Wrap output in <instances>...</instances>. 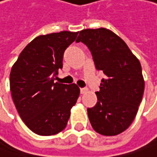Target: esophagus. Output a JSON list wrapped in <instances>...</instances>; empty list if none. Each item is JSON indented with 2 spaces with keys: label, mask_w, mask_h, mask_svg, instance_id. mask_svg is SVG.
Returning <instances> with one entry per match:
<instances>
[{
  "label": "esophagus",
  "mask_w": 157,
  "mask_h": 157,
  "mask_svg": "<svg viewBox=\"0 0 157 157\" xmlns=\"http://www.w3.org/2000/svg\"><path fill=\"white\" fill-rule=\"evenodd\" d=\"M87 91H88L87 88H80V93H81V94H86Z\"/></svg>",
  "instance_id": "obj_1"
}]
</instances>
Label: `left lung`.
Segmentation results:
<instances>
[{
  "instance_id": "1",
  "label": "left lung",
  "mask_w": 157,
  "mask_h": 157,
  "mask_svg": "<svg viewBox=\"0 0 157 157\" xmlns=\"http://www.w3.org/2000/svg\"><path fill=\"white\" fill-rule=\"evenodd\" d=\"M91 51L95 68L102 71L97 103L87 108L90 123L104 136H115L128 129L137 115L145 81L139 59L118 35L105 28L83 29L76 40Z\"/></svg>"
}]
</instances>
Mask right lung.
Returning a JSON list of instances; mask_svg holds the SVG:
<instances>
[{"label": "right lung", "instance_id": "right-lung-1", "mask_svg": "<svg viewBox=\"0 0 157 157\" xmlns=\"http://www.w3.org/2000/svg\"><path fill=\"white\" fill-rule=\"evenodd\" d=\"M78 34L62 31L38 36L20 52L11 68L13 102L24 123L37 135L52 136L65 129L79 96L76 84L54 82L58 70L62 69L63 52Z\"/></svg>", "mask_w": 157, "mask_h": 157}]
</instances>
